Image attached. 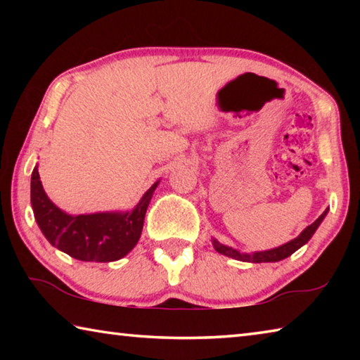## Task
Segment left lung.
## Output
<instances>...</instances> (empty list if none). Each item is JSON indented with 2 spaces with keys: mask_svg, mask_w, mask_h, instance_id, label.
Segmentation results:
<instances>
[{
  "mask_svg": "<svg viewBox=\"0 0 360 360\" xmlns=\"http://www.w3.org/2000/svg\"><path fill=\"white\" fill-rule=\"evenodd\" d=\"M327 211L328 210L322 212V214L316 219L311 225H308V227L304 229L302 233L297 236V238L290 240L289 243H285V245L275 248V249H268V251H260V252H252V254H245V252L236 251V249H233V248L221 245L217 240H212V246H214V249L219 254H224V255H227V257H231L235 260L252 262V264H262V262H279L285 257H289V255L294 254L297 249H300L303 245H307L309 238L314 235V231L318 230L321 222L324 221Z\"/></svg>",
  "mask_w": 360,
  "mask_h": 360,
  "instance_id": "left-lung-1",
  "label": "left lung"
}]
</instances>
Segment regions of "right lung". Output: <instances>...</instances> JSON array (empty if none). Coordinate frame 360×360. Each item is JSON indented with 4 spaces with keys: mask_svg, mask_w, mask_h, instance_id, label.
Returning <instances> with one entry per match:
<instances>
[{
    "mask_svg": "<svg viewBox=\"0 0 360 360\" xmlns=\"http://www.w3.org/2000/svg\"><path fill=\"white\" fill-rule=\"evenodd\" d=\"M158 181L131 211L66 214L42 188L38 167L32 173V208L42 235L52 246L84 262H115L125 257L141 236L146 210Z\"/></svg>",
    "mask_w": 360,
    "mask_h": 360,
    "instance_id": "right-lung-1",
    "label": "right lung"
}]
</instances>
